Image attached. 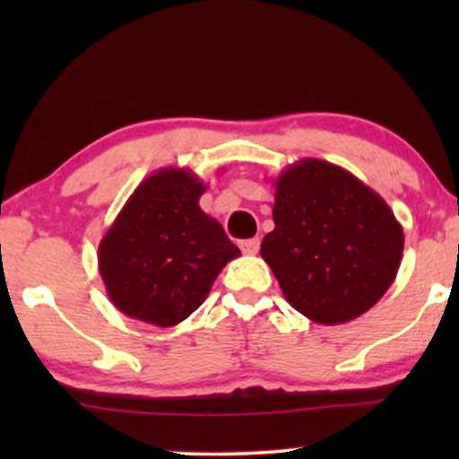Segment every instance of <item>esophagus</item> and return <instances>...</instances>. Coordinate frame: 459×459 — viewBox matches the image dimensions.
Segmentation results:
<instances>
[{
	"mask_svg": "<svg viewBox=\"0 0 459 459\" xmlns=\"http://www.w3.org/2000/svg\"><path fill=\"white\" fill-rule=\"evenodd\" d=\"M259 247H261L259 238H248V240L240 242V248H242L244 255H256V253H259Z\"/></svg>",
	"mask_w": 459,
	"mask_h": 459,
	"instance_id": "obj_1",
	"label": "esophagus"
}]
</instances>
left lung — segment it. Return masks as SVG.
I'll return each instance as SVG.
<instances>
[{"label": "left lung", "mask_w": 459, "mask_h": 459, "mask_svg": "<svg viewBox=\"0 0 459 459\" xmlns=\"http://www.w3.org/2000/svg\"><path fill=\"white\" fill-rule=\"evenodd\" d=\"M273 231L261 256L288 303L311 322L359 317L399 272L403 228L391 206L353 173L303 159L273 181Z\"/></svg>", "instance_id": "8db88e82"}]
</instances>
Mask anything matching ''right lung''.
<instances>
[{
    "label": "right lung",
    "mask_w": 459,
    "mask_h": 459,
    "mask_svg": "<svg viewBox=\"0 0 459 459\" xmlns=\"http://www.w3.org/2000/svg\"><path fill=\"white\" fill-rule=\"evenodd\" d=\"M206 186L190 169L148 175L98 248L112 305L127 317L171 328L209 297L212 281L240 248L200 209Z\"/></svg>",
    "instance_id": "1"
}]
</instances>
